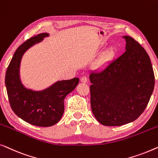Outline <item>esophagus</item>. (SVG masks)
<instances>
[{
	"mask_svg": "<svg viewBox=\"0 0 158 158\" xmlns=\"http://www.w3.org/2000/svg\"><path fill=\"white\" fill-rule=\"evenodd\" d=\"M80 81H81L82 83H86V82L88 81V78L86 77H82L81 79H80Z\"/></svg>",
	"mask_w": 158,
	"mask_h": 158,
	"instance_id": "1",
	"label": "esophagus"
}]
</instances>
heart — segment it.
Wrapping results in <instances>:
<instances>
[{
  "label": "heart",
  "mask_w": 158,
  "mask_h": 158,
  "mask_svg": "<svg viewBox=\"0 0 158 158\" xmlns=\"http://www.w3.org/2000/svg\"><path fill=\"white\" fill-rule=\"evenodd\" d=\"M113 54H114V52H113V51H110V52H108L107 55H106V56H107V57H112L113 56Z\"/></svg>",
  "instance_id": "obj_1"
}]
</instances>
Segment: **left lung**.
Returning a JSON list of instances; mask_svg holds the SVG:
<instances>
[{"mask_svg":"<svg viewBox=\"0 0 158 158\" xmlns=\"http://www.w3.org/2000/svg\"><path fill=\"white\" fill-rule=\"evenodd\" d=\"M123 38L125 52L89 75L92 112L105 126H121L137 119L154 89L155 75L148 53L133 38Z\"/></svg>","mask_w":158,"mask_h":158,"instance_id":"8db88e82","label":"left lung"}]
</instances>
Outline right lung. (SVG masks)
<instances>
[{"label":"right lung","instance_id":"right-lung-1","mask_svg":"<svg viewBox=\"0 0 158 158\" xmlns=\"http://www.w3.org/2000/svg\"><path fill=\"white\" fill-rule=\"evenodd\" d=\"M49 34L42 33L28 39L17 48L6 73V86L10 106L18 117L35 126L50 127L61 119L64 99L78 84L79 78L58 81L42 91L26 89L20 79V64L24 53Z\"/></svg>","mask_w":158,"mask_h":158}]
</instances>
